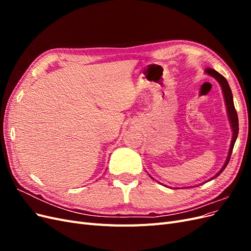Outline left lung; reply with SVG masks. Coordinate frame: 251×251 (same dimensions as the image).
I'll return each mask as SVG.
<instances>
[{"label":"left lung","mask_w":251,"mask_h":251,"mask_svg":"<svg viewBox=\"0 0 251 251\" xmlns=\"http://www.w3.org/2000/svg\"><path fill=\"white\" fill-rule=\"evenodd\" d=\"M206 74L210 75V76L214 77L215 79H217V81L220 83V86H221L222 89V92H223V96H224V100H225V105H226V110H227V114H228V118H229V123H230V126L232 128V139L230 142V148H229V151H228V156H227L226 161L224 163V165L222 166V169L220 170L214 177L210 178V180L217 178L220 174H221L225 168L227 166L229 162V159L232 153V149L233 146L235 143V140H237L238 137V134H239V119H238V114L237 111L234 109V104H233V97H232V93H231V90L230 87L228 85V82H227L226 78L223 76V75L220 74L219 72H217L216 70L211 69V68H207L206 70H205ZM151 177V176H150ZM153 179V178H151Z\"/></svg>","instance_id":"obj_1"}]
</instances>
